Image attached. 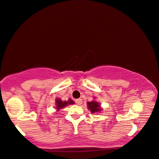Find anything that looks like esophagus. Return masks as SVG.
Listing matches in <instances>:
<instances>
[{"mask_svg": "<svg viewBox=\"0 0 159 159\" xmlns=\"http://www.w3.org/2000/svg\"><path fill=\"white\" fill-rule=\"evenodd\" d=\"M76 104L77 105H80V104H82V99H76Z\"/></svg>", "mask_w": 159, "mask_h": 159, "instance_id": "esophagus-1", "label": "esophagus"}]
</instances>
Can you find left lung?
<instances>
[{
	"label": "left lung",
	"mask_w": 159,
	"mask_h": 159,
	"mask_svg": "<svg viewBox=\"0 0 159 159\" xmlns=\"http://www.w3.org/2000/svg\"><path fill=\"white\" fill-rule=\"evenodd\" d=\"M88 109L90 110V111L93 113V114H95V113H98L101 111V107L99 104L98 102L95 101H92V102H88Z\"/></svg>",
	"instance_id": "left-lung-1"
}]
</instances>
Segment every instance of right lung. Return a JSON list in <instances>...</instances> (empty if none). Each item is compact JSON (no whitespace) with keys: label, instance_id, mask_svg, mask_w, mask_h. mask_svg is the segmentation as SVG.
Returning a JSON list of instances; mask_svg holds the SVG:
<instances>
[{"label":"right lung","instance_id":"obj_1","mask_svg":"<svg viewBox=\"0 0 159 159\" xmlns=\"http://www.w3.org/2000/svg\"><path fill=\"white\" fill-rule=\"evenodd\" d=\"M55 103H56V109H57V111H60L61 109H62V108H64V107H66L67 105H69V104H74V102L71 99H69L68 101L62 102L61 99L57 98L56 99Z\"/></svg>","mask_w":159,"mask_h":159}]
</instances>
